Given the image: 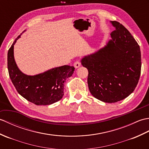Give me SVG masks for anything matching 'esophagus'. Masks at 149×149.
I'll return each mask as SVG.
<instances>
[{
  "instance_id": "1",
  "label": "esophagus",
  "mask_w": 149,
  "mask_h": 149,
  "mask_svg": "<svg viewBox=\"0 0 149 149\" xmlns=\"http://www.w3.org/2000/svg\"><path fill=\"white\" fill-rule=\"evenodd\" d=\"M80 65H81V62L79 61H76L74 63V67L75 68H78Z\"/></svg>"
}]
</instances>
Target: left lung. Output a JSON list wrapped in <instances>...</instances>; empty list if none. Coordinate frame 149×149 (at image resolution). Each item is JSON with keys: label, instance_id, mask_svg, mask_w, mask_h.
Returning a JSON list of instances; mask_svg holds the SVG:
<instances>
[{"label": "left lung", "instance_id": "8db88e82", "mask_svg": "<svg viewBox=\"0 0 149 149\" xmlns=\"http://www.w3.org/2000/svg\"><path fill=\"white\" fill-rule=\"evenodd\" d=\"M104 47L85 55L81 63L88 69L87 83L93 96L113 103L129 96L136 88L141 73L140 46L131 33L116 21Z\"/></svg>", "mask_w": 149, "mask_h": 149}]
</instances>
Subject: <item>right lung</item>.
<instances>
[{"label":"right lung","mask_w":149,"mask_h":149,"mask_svg":"<svg viewBox=\"0 0 149 149\" xmlns=\"http://www.w3.org/2000/svg\"><path fill=\"white\" fill-rule=\"evenodd\" d=\"M22 34L13 42L8 53V69L16 91L27 101L36 105H49L61 100L64 95V83L73 74V66L64 65L36 75L22 72L14 57V45Z\"/></svg>","instance_id":"obj_1"}]
</instances>
